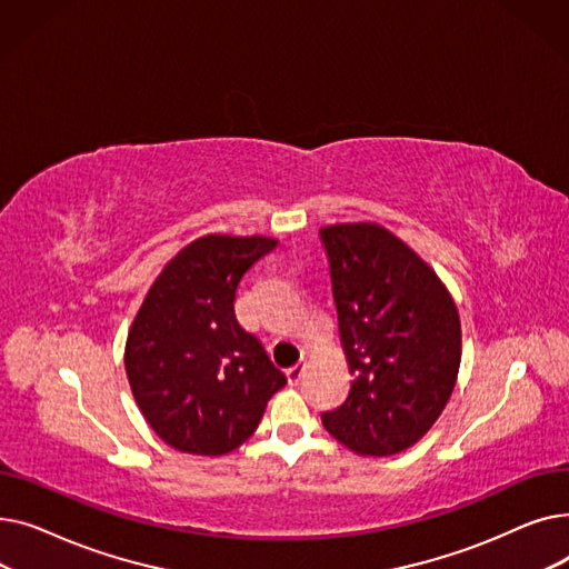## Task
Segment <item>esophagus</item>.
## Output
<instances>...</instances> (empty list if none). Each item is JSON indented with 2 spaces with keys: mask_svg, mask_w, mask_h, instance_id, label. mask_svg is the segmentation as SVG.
I'll return each mask as SVG.
<instances>
[{
  "mask_svg": "<svg viewBox=\"0 0 569 569\" xmlns=\"http://www.w3.org/2000/svg\"><path fill=\"white\" fill-rule=\"evenodd\" d=\"M302 373H305V365H295V367H290V369L286 371L288 382H290V385H297V382L302 380Z\"/></svg>",
  "mask_w": 569,
  "mask_h": 569,
  "instance_id": "34e87169",
  "label": "esophagus"
}]
</instances>
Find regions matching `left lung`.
<instances>
[{"mask_svg":"<svg viewBox=\"0 0 569 569\" xmlns=\"http://www.w3.org/2000/svg\"><path fill=\"white\" fill-rule=\"evenodd\" d=\"M352 385L322 427L357 455L390 457L420 440L450 399L461 322L450 292L373 223L320 230Z\"/></svg>","mask_w":569,"mask_h":569,"instance_id":"8db88e82","label":"left lung"}]
</instances>
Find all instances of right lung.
<instances>
[{"mask_svg":"<svg viewBox=\"0 0 569 569\" xmlns=\"http://www.w3.org/2000/svg\"><path fill=\"white\" fill-rule=\"evenodd\" d=\"M274 247L267 237L196 239L166 264L133 320L124 357L133 397L179 452H232L286 385L234 316L239 281Z\"/></svg>","mask_w":569,"mask_h":569,"instance_id":"add662e5","label":"right lung"}]
</instances>
